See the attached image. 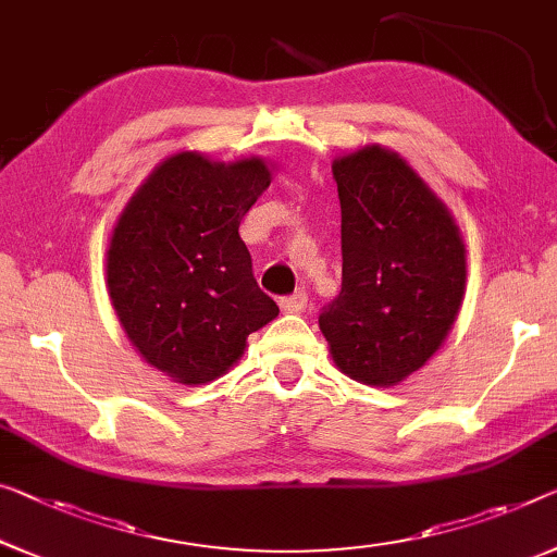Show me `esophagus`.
Returning a JSON list of instances; mask_svg holds the SVG:
<instances>
[{"label": "esophagus", "mask_w": 557, "mask_h": 557, "mask_svg": "<svg viewBox=\"0 0 557 557\" xmlns=\"http://www.w3.org/2000/svg\"><path fill=\"white\" fill-rule=\"evenodd\" d=\"M306 304H308V294H306V288H298L296 294H290V296H284V298H281V308H284L286 313H301L304 308H306Z\"/></svg>", "instance_id": "esophagus-1"}]
</instances>
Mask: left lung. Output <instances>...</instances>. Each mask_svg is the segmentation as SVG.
Here are the masks:
<instances>
[{"label":"left lung","mask_w":557,"mask_h":557,"mask_svg":"<svg viewBox=\"0 0 557 557\" xmlns=\"http://www.w3.org/2000/svg\"><path fill=\"white\" fill-rule=\"evenodd\" d=\"M341 201V294L319 315L333 363L366 386L423 368L458 319L466 244L446 203L379 144L333 161Z\"/></svg>","instance_id":"8db88e82"}]
</instances>
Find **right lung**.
<instances>
[{"label": "right lung", "instance_id": "obj_1", "mask_svg": "<svg viewBox=\"0 0 557 557\" xmlns=\"http://www.w3.org/2000/svg\"><path fill=\"white\" fill-rule=\"evenodd\" d=\"M269 184L259 157L221 164L178 151L151 171L111 231V306L144 361L171 381L219 379L244 356L249 333L278 315L238 236Z\"/></svg>", "mask_w": 557, "mask_h": 557}]
</instances>
